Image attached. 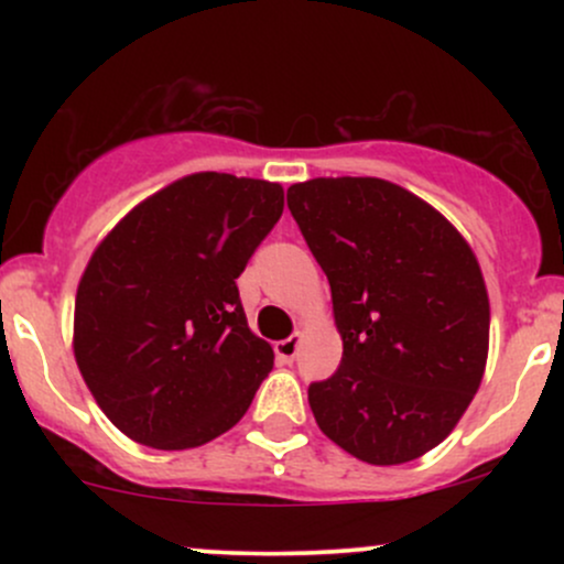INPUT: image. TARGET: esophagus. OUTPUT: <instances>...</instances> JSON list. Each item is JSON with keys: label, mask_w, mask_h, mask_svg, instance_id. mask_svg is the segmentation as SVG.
I'll use <instances>...</instances> for the list:
<instances>
[{"label": "esophagus", "mask_w": 564, "mask_h": 564, "mask_svg": "<svg viewBox=\"0 0 564 564\" xmlns=\"http://www.w3.org/2000/svg\"><path fill=\"white\" fill-rule=\"evenodd\" d=\"M300 341H302L300 334L289 336V339L275 341V355H278V360H283V364H291V360L296 358V352H300Z\"/></svg>", "instance_id": "34e87169"}]
</instances>
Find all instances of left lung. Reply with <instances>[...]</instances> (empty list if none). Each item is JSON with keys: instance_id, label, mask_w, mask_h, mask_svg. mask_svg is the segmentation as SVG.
Returning <instances> with one entry per match:
<instances>
[{"instance_id": "left-lung-1", "label": "left lung", "mask_w": 564, "mask_h": 564, "mask_svg": "<svg viewBox=\"0 0 564 564\" xmlns=\"http://www.w3.org/2000/svg\"><path fill=\"white\" fill-rule=\"evenodd\" d=\"M286 198L341 336L336 373L307 390L315 422L366 464L424 456L464 416L488 364L475 251L435 206L379 177H315Z\"/></svg>"}]
</instances>
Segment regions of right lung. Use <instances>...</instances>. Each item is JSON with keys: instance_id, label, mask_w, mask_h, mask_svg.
<instances>
[{"instance_id": "right-lung-1", "label": "right lung", "mask_w": 564, "mask_h": 564, "mask_svg": "<svg viewBox=\"0 0 564 564\" xmlns=\"http://www.w3.org/2000/svg\"><path fill=\"white\" fill-rule=\"evenodd\" d=\"M283 215L268 180L196 172L140 200L97 243L74 307V358L134 443L187 451L241 422L273 347L236 278Z\"/></svg>"}]
</instances>
